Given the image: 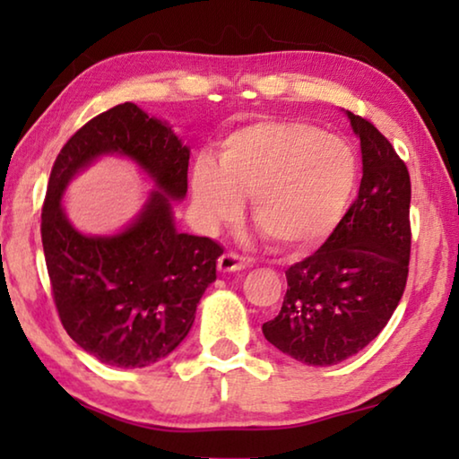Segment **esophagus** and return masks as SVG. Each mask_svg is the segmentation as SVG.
I'll return each mask as SVG.
<instances>
[{"label":"esophagus","mask_w":459,"mask_h":459,"mask_svg":"<svg viewBox=\"0 0 459 459\" xmlns=\"http://www.w3.org/2000/svg\"><path fill=\"white\" fill-rule=\"evenodd\" d=\"M248 265L245 257H240L235 251H224L219 257V271L222 273H230V271H240Z\"/></svg>","instance_id":"obj_1"}]
</instances>
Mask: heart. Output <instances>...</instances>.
<instances>
[{
  "label": "heart",
  "mask_w": 459,
  "mask_h": 459,
  "mask_svg": "<svg viewBox=\"0 0 459 459\" xmlns=\"http://www.w3.org/2000/svg\"><path fill=\"white\" fill-rule=\"evenodd\" d=\"M359 160L342 137L301 121L263 119L222 139L212 160L192 168V196L208 227L232 221L251 194L259 230L281 248L330 235L352 204Z\"/></svg>",
  "instance_id": "obj_1"
}]
</instances>
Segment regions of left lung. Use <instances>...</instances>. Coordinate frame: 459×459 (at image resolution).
I'll return each mask as SVG.
<instances>
[{"label":"left lung","mask_w":459,"mask_h":459,"mask_svg":"<svg viewBox=\"0 0 459 459\" xmlns=\"http://www.w3.org/2000/svg\"><path fill=\"white\" fill-rule=\"evenodd\" d=\"M360 137L359 196L325 243L285 271L281 312L265 338L309 367H330L375 340L403 298L411 255V178L368 119L346 111Z\"/></svg>","instance_id":"8db88e82"}]
</instances>
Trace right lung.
Wrapping results in <instances>:
<instances>
[{
	"label": "right lung",
	"mask_w": 459,
	"mask_h": 459,
	"mask_svg": "<svg viewBox=\"0 0 459 459\" xmlns=\"http://www.w3.org/2000/svg\"><path fill=\"white\" fill-rule=\"evenodd\" d=\"M103 152L135 159L160 192L121 236L84 238L67 222L59 196ZM188 160L190 150L168 123L123 103L84 123L52 166L40 232L54 306L68 336L108 367H150L172 352L216 279L222 247L178 232L169 208L168 198L188 190Z\"/></svg>",
	"instance_id": "add662e5"
}]
</instances>
